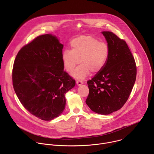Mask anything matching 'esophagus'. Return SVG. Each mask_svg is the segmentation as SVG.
<instances>
[{"mask_svg":"<svg viewBox=\"0 0 154 154\" xmlns=\"http://www.w3.org/2000/svg\"><path fill=\"white\" fill-rule=\"evenodd\" d=\"M76 83H77V85L78 86H81V85L83 84V82H82V81H80V80L79 81V80H78V81L76 82Z\"/></svg>","mask_w":154,"mask_h":154,"instance_id":"esophagus-1","label":"esophagus"}]
</instances>
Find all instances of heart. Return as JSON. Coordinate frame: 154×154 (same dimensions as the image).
I'll return each instance as SVG.
<instances>
[{"label":"heart","mask_w":154,"mask_h":154,"mask_svg":"<svg viewBox=\"0 0 154 154\" xmlns=\"http://www.w3.org/2000/svg\"><path fill=\"white\" fill-rule=\"evenodd\" d=\"M71 51L66 49L61 55L64 68L72 72L80 63L81 64L72 72L75 79L83 80L90 73L100 72L107 61L109 49L103 42L91 36H80L71 42Z\"/></svg>","instance_id":"heart-1"}]
</instances>
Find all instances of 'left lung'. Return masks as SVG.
Masks as SVG:
<instances>
[{"instance_id":"left-lung-1","label":"left lung","mask_w":154,"mask_h":154,"mask_svg":"<svg viewBox=\"0 0 154 154\" xmlns=\"http://www.w3.org/2000/svg\"><path fill=\"white\" fill-rule=\"evenodd\" d=\"M109 55L103 69L87 82L86 103L96 113L107 115L127 102L136 80L137 67L127 43L111 32H102Z\"/></svg>"}]
</instances>
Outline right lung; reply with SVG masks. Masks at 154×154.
Segmentation results:
<instances>
[{
    "label": "right lung",
    "mask_w": 154,
    "mask_h": 154,
    "mask_svg": "<svg viewBox=\"0 0 154 154\" xmlns=\"http://www.w3.org/2000/svg\"><path fill=\"white\" fill-rule=\"evenodd\" d=\"M63 48L56 36L41 35L22 48L14 62L13 85L19 100L29 112L44 121L62 113L65 94L75 85L63 70Z\"/></svg>",
    "instance_id": "right-lung-1"
}]
</instances>
